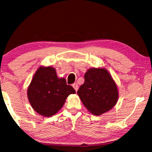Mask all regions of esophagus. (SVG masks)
Listing matches in <instances>:
<instances>
[{
	"label": "esophagus",
	"instance_id": "esophagus-1",
	"mask_svg": "<svg viewBox=\"0 0 152 152\" xmlns=\"http://www.w3.org/2000/svg\"><path fill=\"white\" fill-rule=\"evenodd\" d=\"M72 86H73V88H74V90H75L76 91H78V84H76V83H74V84H72Z\"/></svg>",
	"mask_w": 152,
	"mask_h": 152
}]
</instances>
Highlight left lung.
<instances>
[{
  "label": "left lung",
  "mask_w": 152,
  "mask_h": 152,
  "mask_svg": "<svg viewBox=\"0 0 152 152\" xmlns=\"http://www.w3.org/2000/svg\"><path fill=\"white\" fill-rule=\"evenodd\" d=\"M77 94L90 112L100 115L115 106L118 100L116 84L104 68H91L84 74V82Z\"/></svg>",
  "instance_id": "1"
}]
</instances>
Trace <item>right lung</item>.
<instances>
[{"mask_svg": "<svg viewBox=\"0 0 152 152\" xmlns=\"http://www.w3.org/2000/svg\"><path fill=\"white\" fill-rule=\"evenodd\" d=\"M75 90L66 84L65 78H58L52 67H40L36 72L27 90L33 109L42 116L55 115Z\"/></svg>", "mask_w": 152, "mask_h": 152, "instance_id": "obj_1", "label": "right lung"}]
</instances>
